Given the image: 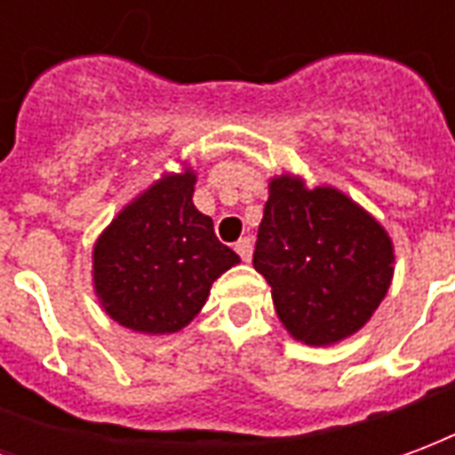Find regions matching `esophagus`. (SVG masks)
I'll return each instance as SVG.
<instances>
[{
    "label": "esophagus",
    "mask_w": 455,
    "mask_h": 455,
    "mask_svg": "<svg viewBox=\"0 0 455 455\" xmlns=\"http://www.w3.org/2000/svg\"><path fill=\"white\" fill-rule=\"evenodd\" d=\"M235 251L240 254L242 261H250L251 259V240L250 237H240V240L235 242Z\"/></svg>",
    "instance_id": "34e87169"
}]
</instances>
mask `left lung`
<instances>
[{
	"label": "left lung",
	"instance_id": "left-lung-1",
	"mask_svg": "<svg viewBox=\"0 0 455 455\" xmlns=\"http://www.w3.org/2000/svg\"><path fill=\"white\" fill-rule=\"evenodd\" d=\"M393 259L387 232L337 188L268 184L251 264L296 339L324 347L361 330L386 298Z\"/></svg>",
	"mask_w": 455,
	"mask_h": 455
}]
</instances>
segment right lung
<instances>
[{
    "mask_svg": "<svg viewBox=\"0 0 455 455\" xmlns=\"http://www.w3.org/2000/svg\"><path fill=\"white\" fill-rule=\"evenodd\" d=\"M194 172L172 174L138 196L94 247V286L116 323L145 334L179 332L213 281L240 257L196 211Z\"/></svg>",
    "mask_w": 455,
    "mask_h": 455,
    "instance_id": "right-lung-1",
    "label": "right lung"
}]
</instances>
